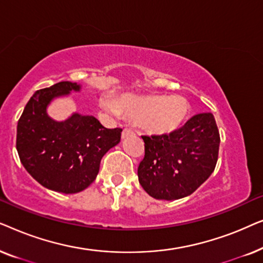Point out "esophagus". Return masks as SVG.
<instances>
[{
  "label": "esophagus",
  "mask_w": 263,
  "mask_h": 263,
  "mask_svg": "<svg viewBox=\"0 0 263 263\" xmlns=\"http://www.w3.org/2000/svg\"><path fill=\"white\" fill-rule=\"evenodd\" d=\"M132 134H133V130H132V129L125 128V129H123V132H122V139L128 138V136H129V135H132Z\"/></svg>",
  "instance_id": "34e87169"
}]
</instances>
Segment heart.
<instances>
[{"instance_id": "1", "label": "heart", "mask_w": 263, "mask_h": 263, "mask_svg": "<svg viewBox=\"0 0 263 263\" xmlns=\"http://www.w3.org/2000/svg\"><path fill=\"white\" fill-rule=\"evenodd\" d=\"M103 106L112 115H124L145 134L165 138L178 132L190 115V104L182 96L158 93H123L103 99Z\"/></svg>"}]
</instances>
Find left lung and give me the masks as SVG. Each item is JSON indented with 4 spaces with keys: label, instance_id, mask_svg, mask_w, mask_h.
I'll return each mask as SVG.
<instances>
[{
    "label": "left lung",
    "instance_id": "left-lung-1",
    "mask_svg": "<svg viewBox=\"0 0 263 263\" xmlns=\"http://www.w3.org/2000/svg\"><path fill=\"white\" fill-rule=\"evenodd\" d=\"M145 158L140 163V184L157 200H177L193 194L214 171L218 160V127L212 114L190 118L175 134L142 136Z\"/></svg>",
    "mask_w": 263,
    "mask_h": 263
}]
</instances>
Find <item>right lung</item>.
<instances>
[{"label": "right lung", "instance_id": "1", "mask_svg": "<svg viewBox=\"0 0 263 263\" xmlns=\"http://www.w3.org/2000/svg\"><path fill=\"white\" fill-rule=\"evenodd\" d=\"M78 82L61 81L34 92L16 128V149L26 171L45 188L75 194L87 188L100 160L121 141V128H104L96 117L73 112L63 121L50 117L53 100L80 92Z\"/></svg>", "mask_w": 263, "mask_h": 263}]
</instances>
